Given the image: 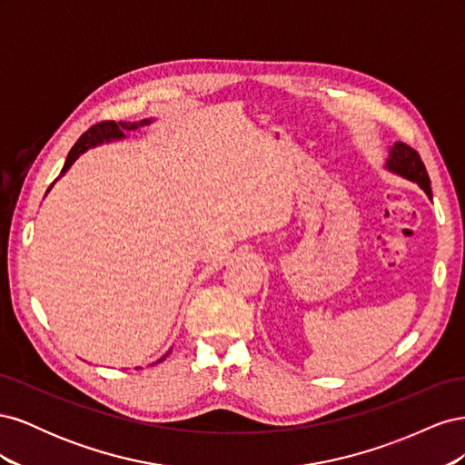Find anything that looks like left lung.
Returning <instances> with one entry per match:
<instances>
[{"mask_svg":"<svg viewBox=\"0 0 465 465\" xmlns=\"http://www.w3.org/2000/svg\"><path fill=\"white\" fill-rule=\"evenodd\" d=\"M384 168L391 174L415 182V184L429 195V198H432L430 178L427 174V168L423 161H420L417 151H413L411 147H407L401 142L393 143L388 149V159L384 163Z\"/></svg>","mask_w":465,"mask_h":465,"instance_id":"left-lung-1","label":"left lung"}]
</instances>
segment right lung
Here are the masks:
<instances>
[{
    "instance_id": "1",
    "label": "right lung",
    "mask_w": 465,
    "mask_h": 465,
    "mask_svg": "<svg viewBox=\"0 0 465 465\" xmlns=\"http://www.w3.org/2000/svg\"><path fill=\"white\" fill-rule=\"evenodd\" d=\"M153 122H154V118H145V120H139V122H118V124L116 122H101V124L93 125L89 132H85L79 137V142L72 147V151L67 153V159L64 163V168H62V173H60L58 178H62L69 171V166H72L85 151H89L93 147H98V145H104V143L122 142V139L128 137V135H125L128 132L142 130V128H145V125H151ZM58 178L54 180V184L58 182ZM52 186L46 190V193L52 190ZM168 353H171V351H168ZM164 357H161L157 362H161Z\"/></svg>"
}]
</instances>
